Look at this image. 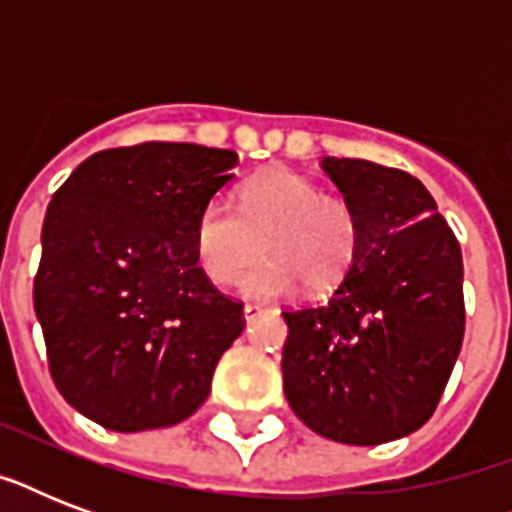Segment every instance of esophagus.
I'll return each mask as SVG.
<instances>
[{
    "mask_svg": "<svg viewBox=\"0 0 512 512\" xmlns=\"http://www.w3.org/2000/svg\"><path fill=\"white\" fill-rule=\"evenodd\" d=\"M260 313H263V308H260V305H252V303L244 305V321H247V324H252V321H255Z\"/></svg>",
    "mask_w": 512,
    "mask_h": 512,
    "instance_id": "34e87169",
    "label": "esophagus"
}]
</instances>
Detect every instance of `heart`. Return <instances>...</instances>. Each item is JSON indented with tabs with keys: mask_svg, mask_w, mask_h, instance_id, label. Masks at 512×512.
Returning <instances> with one entry per match:
<instances>
[{
	"mask_svg": "<svg viewBox=\"0 0 512 512\" xmlns=\"http://www.w3.org/2000/svg\"><path fill=\"white\" fill-rule=\"evenodd\" d=\"M266 257L239 279V292L255 300L292 295L303 281L327 289L345 276L358 247V220L348 201L327 196L308 177L273 170L249 180L239 207L217 193L201 207L193 252L212 284H228L259 251Z\"/></svg>",
	"mask_w": 512,
	"mask_h": 512,
	"instance_id": "heart-1",
	"label": "heart"
}]
</instances>
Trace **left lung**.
<instances>
[{
	"label": "left lung",
	"instance_id": "8db88e82",
	"mask_svg": "<svg viewBox=\"0 0 512 512\" xmlns=\"http://www.w3.org/2000/svg\"><path fill=\"white\" fill-rule=\"evenodd\" d=\"M358 220L348 273L284 311V393L319 436L377 446L436 412L465 335L462 252L428 188L364 159H321Z\"/></svg>",
	"mask_w": 512,
	"mask_h": 512
}]
</instances>
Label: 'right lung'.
<instances>
[{"mask_svg": "<svg viewBox=\"0 0 512 512\" xmlns=\"http://www.w3.org/2000/svg\"><path fill=\"white\" fill-rule=\"evenodd\" d=\"M236 164V151L151 140L92 154L52 196L34 311L55 388L103 428L191 417L241 335V303L193 252L196 217Z\"/></svg>", "mask_w": 512, "mask_h": 512, "instance_id": "1", "label": "right lung"}]
</instances>
